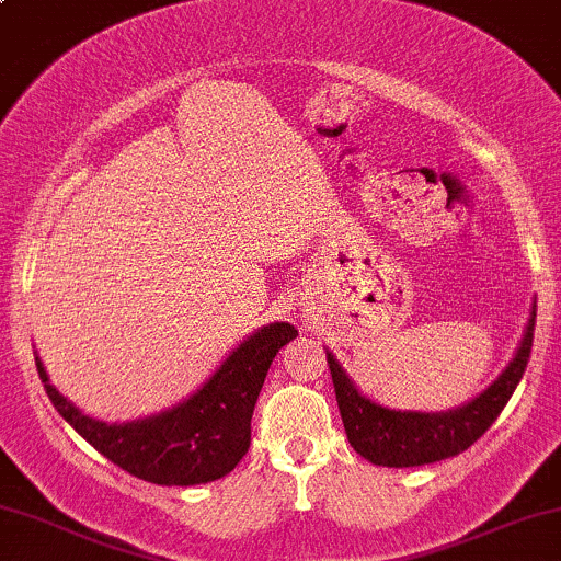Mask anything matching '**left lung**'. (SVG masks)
I'll return each instance as SVG.
<instances>
[{"label":"left lung","mask_w":561,"mask_h":561,"mask_svg":"<svg viewBox=\"0 0 561 561\" xmlns=\"http://www.w3.org/2000/svg\"><path fill=\"white\" fill-rule=\"evenodd\" d=\"M533 327H536V306L530 308L515 355L507 368L496 376V381H491L470 402L455 410H444V413L391 410L368 400L350 379L347 370L340 366L334 353L327 350V363L332 370L347 442L353 444L357 455L374 465H383V468H417V465H431L460 455L491 428L504 404L510 402L512 391L517 389L525 368H528Z\"/></svg>","instance_id":"1"}]
</instances>
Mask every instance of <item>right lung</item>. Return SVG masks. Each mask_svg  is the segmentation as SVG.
Instances as JSON below:
<instances>
[{
  "label": "right lung",
  "instance_id": "1",
  "mask_svg": "<svg viewBox=\"0 0 561 561\" xmlns=\"http://www.w3.org/2000/svg\"><path fill=\"white\" fill-rule=\"evenodd\" d=\"M298 329L274 321L240 342L191 397L157 415L106 423L83 413L36 368L57 413L106 460L157 485H198L232 473L251 447V417L268 366Z\"/></svg>",
  "mask_w": 561,
  "mask_h": 561
}]
</instances>
